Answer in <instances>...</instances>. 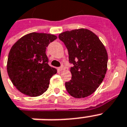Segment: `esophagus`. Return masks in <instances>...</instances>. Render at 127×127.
Segmentation results:
<instances>
[{"instance_id":"34e87169","label":"esophagus","mask_w":127,"mask_h":127,"mask_svg":"<svg viewBox=\"0 0 127 127\" xmlns=\"http://www.w3.org/2000/svg\"><path fill=\"white\" fill-rule=\"evenodd\" d=\"M64 68H65V67H64V65H61L60 67L58 68V70H59V71H61V70H64Z\"/></svg>"}]
</instances>
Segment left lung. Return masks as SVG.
<instances>
[{"instance_id": "1", "label": "left lung", "mask_w": 127, "mask_h": 127, "mask_svg": "<svg viewBox=\"0 0 127 127\" xmlns=\"http://www.w3.org/2000/svg\"><path fill=\"white\" fill-rule=\"evenodd\" d=\"M59 38L65 45L72 78L65 82L66 90L75 98H83L94 92L103 80L107 66L104 45L92 32L78 29L61 33Z\"/></svg>"}]
</instances>
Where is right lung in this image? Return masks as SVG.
Returning a JSON list of instances; mask_svg holds the SVG:
<instances>
[{
	"instance_id": "1",
	"label": "right lung",
	"mask_w": 127,
	"mask_h": 127,
	"mask_svg": "<svg viewBox=\"0 0 127 127\" xmlns=\"http://www.w3.org/2000/svg\"><path fill=\"white\" fill-rule=\"evenodd\" d=\"M57 38L54 35L31 33L20 39L11 48L7 72L20 92L36 97L47 90L50 79L57 70L48 64L46 47Z\"/></svg>"
}]
</instances>
